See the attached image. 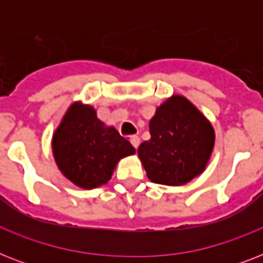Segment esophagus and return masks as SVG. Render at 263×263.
<instances>
[{
	"mask_svg": "<svg viewBox=\"0 0 263 263\" xmlns=\"http://www.w3.org/2000/svg\"><path fill=\"white\" fill-rule=\"evenodd\" d=\"M129 142H131V144L134 146L135 148L139 147V143H140V139L138 138V136H131V139H129Z\"/></svg>",
	"mask_w": 263,
	"mask_h": 263,
	"instance_id": "obj_1",
	"label": "esophagus"
}]
</instances>
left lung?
Returning <instances> with one entry per match:
<instances>
[{"label": "left lung", "instance_id": "8db88e82", "mask_svg": "<svg viewBox=\"0 0 263 263\" xmlns=\"http://www.w3.org/2000/svg\"><path fill=\"white\" fill-rule=\"evenodd\" d=\"M152 138L138 156L153 183L183 185L206 169L216 134L212 124L183 95H172L150 120Z\"/></svg>", "mask_w": 263, "mask_h": 263}]
</instances>
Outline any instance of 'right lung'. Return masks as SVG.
<instances>
[{
	"label": "right lung",
	"mask_w": 263,
	"mask_h": 263,
	"mask_svg": "<svg viewBox=\"0 0 263 263\" xmlns=\"http://www.w3.org/2000/svg\"><path fill=\"white\" fill-rule=\"evenodd\" d=\"M59 169L69 181L92 190L110 180L121 158L135 154V148L97 117L90 105L73 102L68 107L51 139Z\"/></svg>",
	"instance_id": "add662e5"
}]
</instances>
